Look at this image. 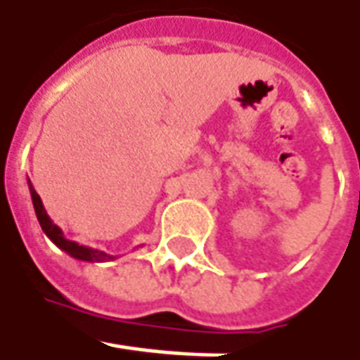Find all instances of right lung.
<instances>
[{"label": "right lung", "mask_w": 360, "mask_h": 360, "mask_svg": "<svg viewBox=\"0 0 360 360\" xmlns=\"http://www.w3.org/2000/svg\"><path fill=\"white\" fill-rule=\"evenodd\" d=\"M27 185H30L33 209H35V215H37V221H39L41 229H44L45 235L56 243L61 251H65V253H68L69 257H73V259L87 261V263H103V261H113V259H115L113 255H107L103 253V251H97V249H91V247H85V245H79V243L65 239V237H63V231L59 229L56 223L51 221V217L47 215L44 201H41V197L37 195V191L33 189L32 181H27Z\"/></svg>", "instance_id": "right-lung-1"}]
</instances>
